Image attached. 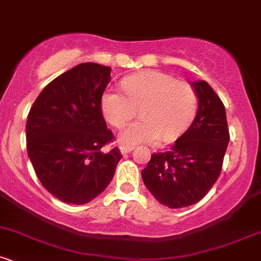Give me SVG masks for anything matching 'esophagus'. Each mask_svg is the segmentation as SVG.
<instances>
[{
  "label": "esophagus",
  "mask_w": 261,
  "mask_h": 261,
  "mask_svg": "<svg viewBox=\"0 0 261 261\" xmlns=\"http://www.w3.org/2000/svg\"><path fill=\"white\" fill-rule=\"evenodd\" d=\"M119 149H120V153H122V154H128L129 152H132V150H133V147H125V145H122Z\"/></svg>",
  "instance_id": "obj_1"
}]
</instances>
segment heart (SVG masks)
I'll return each mask as SVG.
<instances>
[{
  "label": "heart",
  "instance_id": "b5f03b06",
  "mask_svg": "<svg viewBox=\"0 0 261 261\" xmlns=\"http://www.w3.org/2000/svg\"><path fill=\"white\" fill-rule=\"evenodd\" d=\"M123 93L107 89L100 98L105 118L116 128H123L137 116L143 119L128 125L118 141L125 147L170 142L180 136L192 122L197 97L188 83L159 71L139 72L122 81Z\"/></svg>",
  "mask_w": 261,
  "mask_h": 261
}]
</instances>
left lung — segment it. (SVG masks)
Masks as SVG:
<instances>
[{"instance_id":"obj_1","label":"left lung","mask_w":261,"mask_h":261,"mask_svg":"<svg viewBox=\"0 0 261 261\" xmlns=\"http://www.w3.org/2000/svg\"><path fill=\"white\" fill-rule=\"evenodd\" d=\"M198 112L169 150L152 154L142 179L154 198L172 209L203 199L221 172L229 143L225 107L205 81L192 82Z\"/></svg>"}]
</instances>
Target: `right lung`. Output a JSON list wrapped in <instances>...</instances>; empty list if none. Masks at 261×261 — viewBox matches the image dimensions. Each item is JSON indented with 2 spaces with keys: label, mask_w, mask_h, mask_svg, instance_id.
Masks as SVG:
<instances>
[{
  "label": "right lung",
  "mask_w": 261,
  "mask_h": 261,
  "mask_svg": "<svg viewBox=\"0 0 261 261\" xmlns=\"http://www.w3.org/2000/svg\"><path fill=\"white\" fill-rule=\"evenodd\" d=\"M111 67L81 63L48 83L27 117V153L42 186L67 204L89 203L113 179L122 158L100 108Z\"/></svg>",
  "instance_id": "right-lung-1"
}]
</instances>
